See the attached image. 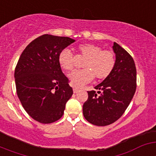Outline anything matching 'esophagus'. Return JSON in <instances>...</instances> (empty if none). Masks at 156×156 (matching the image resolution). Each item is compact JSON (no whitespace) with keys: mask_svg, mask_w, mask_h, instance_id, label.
Segmentation results:
<instances>
[{"mask_svg":"<svg viewBox=\"0 0 156 156\" xmlns=\"http://www.w3.org/2000/svg\"><path fill=\"white\" fill-rule=\"evenodd\" d=\"M80 90V87H73V92L74 93H77V92H79Z\"/></svg>","mask_w":156,"mask_h":156,"instance_id":"esophagus-1","label":"esophagus"}]
</instances>
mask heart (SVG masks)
<instances>
[{"instance_id":"1","label":"heart","mask_w":156,"mask_h":156,"mask_svg":"<svg viewBox=\"0 0 156 156\" xmlns=\"http://www.w3.org/2000/svg\"><path fill=\"white\" fill-rule=\"evenodd\" d=\"M80 56L86 58L83 67V69L73 72L70 75L72 83L81 87L91 82L94 78L103 80L110 76L115 66V55L112 51L103 50V48L94 44H83L78 46ZM58 62L62 69L73 70L76 61L73 54L68 48H64L59 52Z\"/></svg>"}]
</instances>
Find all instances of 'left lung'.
<instances>
[{
	"label": "left lung",
	"instance_id": "8db88e82",
	"mask_svg": "<svg viewBox=\"0 0 156 156\" xmlns=\"http://www.w3.org/2000/svg\"><path fill=\"white\" fill-rule=\"evenodd\" d=\"M115 66L108 77L87 91L83 106L85 119L96 126H107L120 118L127 108L137 88V69L132 56L114 42ZM99 94L98 95L97 94Z\"/></svg>",
	"mask_w": 156,
	"mask_h": 156
}]
</instances>
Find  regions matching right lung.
<instances>
[{
	"label": "right lung",
	"instance_id": "right-lung-1",
	"mask_svg": "<svg viewBox=\"0 0 156 156\" xmlns=\"http://www.w3.org/2000/svg\"><path fill=\"white\" fill-rule=\"evenodd\" d=\"M73 42L69 37L44 34L30 43L19 57L16 92L24 109L37 122L58 120L73 94L58 62L59 52Z\"/></svg>",
	"mask_w": 156,
	"mask_h": 156
}]
</instances>
